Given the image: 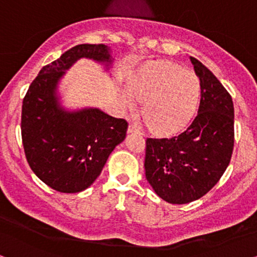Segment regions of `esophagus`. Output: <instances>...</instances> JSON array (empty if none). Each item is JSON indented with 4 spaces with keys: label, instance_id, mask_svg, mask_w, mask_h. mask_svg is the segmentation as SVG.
<instances>
[{
    "label": "esophagus",
    "instance_id": "obj_1",
    "mask_svg": "<svg viewBox=\"0 0 257 257\" xmlns=\"http://www.w3.org/2000/svg\"><path fill=\"white\" fill-rule=\"evenodd\" d=\"M128 133L129 134H133V133H134V134H141V132H140V129L138 128V125L136 124H129V126H128Z\"/></svg>",
    "mask_w": 257,
    "mask_h": 257
}]
</instances>
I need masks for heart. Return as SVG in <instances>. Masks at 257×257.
<instances>
[{"mask_svg":"<svg viewBox=\"0 0 257 257\" xmlns=\"http://www.w3.org/2000/svg\"><path fill=\"white\" fill-rule=\"evenodd\" d=\"M202 84L193 71L173 62H154L142 67L131 82V91L122 90L121 101L128 111L142 114L154 132L176 134L186 128L200 104Z\"/></svg>","mask_w":257,"mask_h":257,"instance_id":"obj_1","label":"heart"}]
</instances>
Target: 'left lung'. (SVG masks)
Listing matches in <instances>:
<instances>
[{
  "label": "left lung",
  "instance_id": "left-lung-1",
  "mask_svg": "<svg viewBox=\"0 0 257 257\" xmlns=\"http://www.w3.org/2000/svg\"><path fill=\"white\" fill-rule=\"evenodd\" d=\"M202 84L191 124L172 139H147L146 179L168 203L186 204L206 195L227 169L234 148V104L216 76L190 56Z\"/></svg>",
  "mask_w": 257,
  "mask_h": 257
}]
</instances>
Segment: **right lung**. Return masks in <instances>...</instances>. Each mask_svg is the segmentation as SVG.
<instances>
[{"label":"right lung","mask_w":257,"mask_h":257,"mask_svg":"<svg viewBox=\"0 0 257 257\" xmlns=\"http://www.w3.org/2000/svg\"><path fill=\"white\" fill-rule=\"evenodd\" d=\"M81 59L102 64L105 71L114 63L110 47L78 44L40 70L22 104V142L30 168L47 186L67 194L94 183L128 129L125 119L98 108L62 104L61 81Z\"/></svg>","instance_id":"obj_1"}]
</instances>
